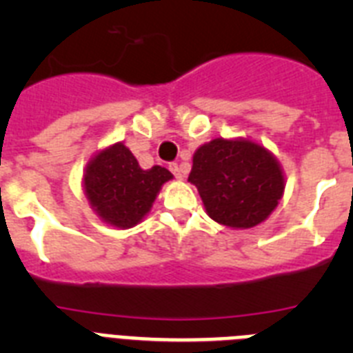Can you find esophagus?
Segmentation results:
<instances>
[{
    "instance_id": "1",
    "label": "esophagus",
    "mask_w": 353,
    "mask_h": 353,
    "mask_svg": "<svg viewBox=\"0 0 353 353\" xmlns=\"http://www.w3.org/2000/svg\"><path fill=\"white\" fill-rule=\"evenodd\" d=\"M170 171L174 174V176H176V179H182V176H183V170H182V168H180L179 162H171V164H170Z\"/></svg>"
}]
</instances>
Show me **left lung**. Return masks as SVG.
Returning <instances> with one entry per match:
<instances>
[{"label":"left lung","mask_w":353,"mask_h":353,"mask_svg":"<svg viewBox=\"0 0 353 353\" xmlns=\"http://www.w3.org/2000/svg\"><path fill=\"white\" fill-rule=\"evenodd\" d=\"M189 182L198 187L212 219L232 228H252L267 219L285 189L276 159L263 146L242 139L199 146Z\"/></svg>","instance_id":"1"}]
</instances>
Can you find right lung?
<instances>
[{
    "instance_id": "add662e5",
    "label": "right lung",
    "mask_w": 353,
    "mask_h": 353,
    "mask_svg": "<svg viewBox=\"0 0 353 353\" xmlns=\"http://www.w3.org/2000/svg\"><path fill=\"white\" fill-rule=\"evenodd\" d=\"M171 176L161 166L141 170L130 150L118 143L90 162L84 174V191L105 223L130 228L145 217L161 185Z\"/></svg>"
}]
</instances>
